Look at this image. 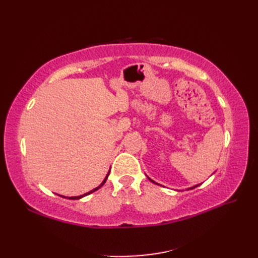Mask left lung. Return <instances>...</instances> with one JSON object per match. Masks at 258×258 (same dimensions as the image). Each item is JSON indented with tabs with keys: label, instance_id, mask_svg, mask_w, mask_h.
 Instances as JSON below:
<instances>
[{
	"label": "left lung",
	"instance_id": "8db88e82",
	"mask_svg": "<svg viewBox=\"0 0 258 258\" xmlns=\"http://www.w3.org/2000/svg\"><path fill=\"white\" fill-rule=\"evenodd\" d=\"M150 180H151V182H153V183H154V184H157V183H155L154 182V180H153V179H151V178H149ZM157 185H160V184H157ZM197 186H199V185H195V186H193V187H190L189 189H193V188H195V187H197Z\"/></svg>",
	"mask_w": 258,
	"mask_h": 258
}]
</instances>
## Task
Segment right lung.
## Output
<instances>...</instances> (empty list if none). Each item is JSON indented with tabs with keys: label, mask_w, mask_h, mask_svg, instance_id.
I'll list each match as a JSON object with an SVG mask.
<instances>
[{
	"label": "right lung",
	"mask_w": 258,
	"mask_h": 258,
	"mask_svg": "<svg viewBox=\"0 0 258 258\" xmlns=\"http://www.w3.org/2000/svg\"><path fill=\"white\" fill-rule=\"evenodd\" d=\"M108 175H109V172L107 173V175H106V177H105V178H104V180H103V182L101 183V185H100V186H97V187H96V188H94V189H92V190H90V191H89V193H85V194H83V195H80V196H74V197H69V200H80V199H82V197H84V196H86V195H89V194L93 193V191H95V190H97L98 188H101V187H102V186H103L104 184H105V182H106V179H107V177H108ZM61 196H62V195H61ZM62 197H65V196H62Z\"/></svg>",
	"instance_id": "add662e5"
}]
</instances>
